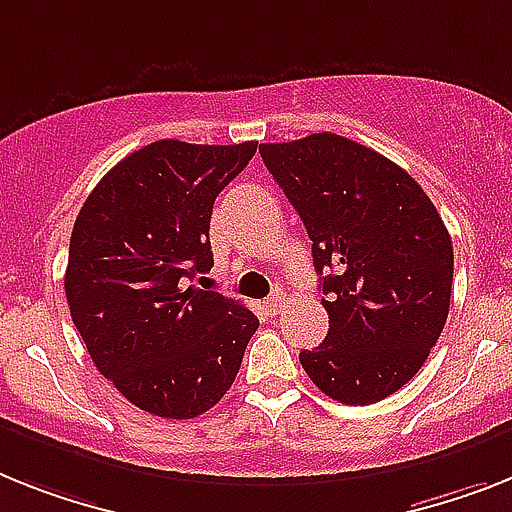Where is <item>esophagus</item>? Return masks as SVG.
<instances>
[{"mask_svg": "<svg viewBox=\"0 0 512 512\" xmlns=\"http://www.w3.org/2000/svg\"><path fill=\"white\" fill-rule=\"evenodd\" d=\"M283 304V291H273V294L268 296V302H265V309H268L270 315H276L278 309H281Z\"/></svg>", "mask_w": 512, "mask_h": 512, "instance_id": "1", "label": "esophagus"}]
</instances>
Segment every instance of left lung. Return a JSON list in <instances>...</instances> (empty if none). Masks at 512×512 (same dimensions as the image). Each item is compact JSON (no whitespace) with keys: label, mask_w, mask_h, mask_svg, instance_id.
I'll list each match as a JSON object with an SVG mask.
<instances>
[{"label":"left lung","mask_w":512,"mask_h":512,"mask_svg":"<svg viewBox=\"0 0 512 512\" xmlns=\"http://www.w3.org/2000/svg\"><path fill=\"white\" fill-rule=\"evenodd\" d=\"M312 239L328 336L299 362L333 401L367 406L427 362L450 309L453 244L414 176L333 132L260 145ZM331 273H327V268Z\"/></svg>","instance_id":"1"}]
</instances>
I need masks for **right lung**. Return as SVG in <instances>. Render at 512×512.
Listing matches in <instances>:
<instances>
[{
  "mask_svg": "<svg viewBox=\"0 0 512 512\" xmlns=\"http://www.w3.org/2000/svg\"><path fill=\"white\" fill-rule=\"evenodd\" d=\"M257 143L156 140L96 184L70 236L64 294L106 380L163 419L205 414L231 388L257 317L192 286L213 268L210 213Z\"/></svg>",
  "mask_w": 512,
  "mask_h": 512,
  "instance_id": "add662e5",
  "label": "right lung"
}]
</instances>
